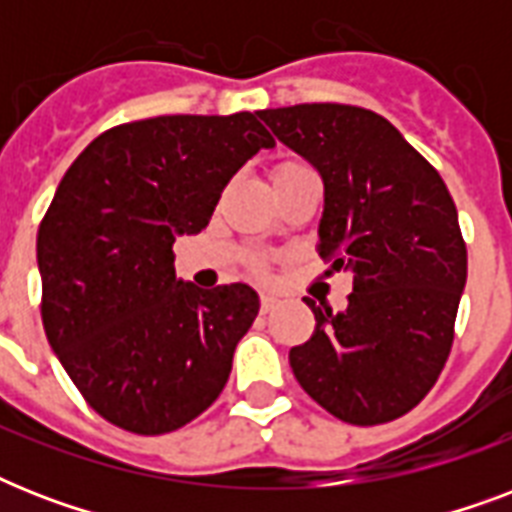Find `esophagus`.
I'll use <instances>...</instances> for the list:
<instances>
[{
  "mask_svg": "<svg viewBox=\"0 0 512 512\" xmlns=\"http://www.w3.org/2000/svg\"><path fill=\"white\" fill-rule=\"evenodd\" d=\"M273 308H276V297H271V295L260 297V313H271Z\"/></svg>",
  "mask_w": 512,
  "mask_h": 512,
  "instance_id": "esophagus-1",
  "label": "esophagus"
}]
</instances>
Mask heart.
Returning a JSON list of instances; mask_svg holds the SVG:
<instances>
[{
  "instance_id": "obj_1",
  "label": "heart",
  "mask_w": 512,
  "mask_h": 512,
  "mask_svg": "<svg viewBox=\"0 0 512 512\" xmlns=\"http://www.w3.org/2000/svg\"><path fill=\"white\" fill-rule=\"evenodd\" d=\"M295 167H303V164H284V167H279V172L281 170H295Z\"/></svg>"
}]
</instances>
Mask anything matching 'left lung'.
Here are the masks:
<instances>
[{"mask_svg":"<svg viewBox=\"0 0 512 512\" xmlns=\"http://www.w3.org/2000/svg\"><path fill=\"white\" fill-rule=\"evenodd\" d=\"M324 180L319 255L353 273L348 308L321 311L289 350L308 396L350 425H380L428 396L454 340L468 249L444 180L380 114L342 103L260 111Z\"/></svg>","mask_w":512,"mask_h":512,"instance_id":"8db88e82","label":"left lung"}]
</instances>
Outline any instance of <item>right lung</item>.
<instances>
[{
	"label": "right lung",
	"mask_w": 512,
	"mask_h": 512,
	"mask_svg": "<svg viewBox=\"0 0 512 512\" xmlns=\"http://www.w3.org/2000/svg\"><path fill=\"white\" fill-rule=\"evenodd\" d=\"M276 140L255 114L156 116L92 140L39 236L42 324L84 401L116 428L162 436L215 404L260 300L247 284L175 276V244Z\"/></svg>",
	"instance_id": "obj_1"
}]
</instances>
